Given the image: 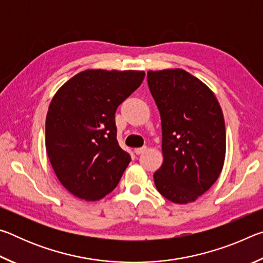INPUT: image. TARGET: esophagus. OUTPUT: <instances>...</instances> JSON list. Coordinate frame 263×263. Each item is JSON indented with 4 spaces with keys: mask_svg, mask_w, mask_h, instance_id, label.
<instances>
[{
    "mask_svg": "<svg viewBox=\"0 0 263 263\" xmlns=\"http://www.w3.org/2000/svg\"><path fill=\"white\" fill-rule=\"evenodd\" d=\"M147 149V147H146V146H144V147H139V148H135V153L137 154V155H139V154H142L145 152V151Z\"/></svg>",
    "mask_w": 263,
    "mask_h": 263,
    "instance_id": "1",
    "label": "esophagus"
}]
</instances>
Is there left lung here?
<instances>
[{
    "label": "left lung",
    "mask_w": 263,
    "mask_h": 263,
    "mask_svg": "<svg viewBox=\"0 0 263 263\" xmlns=\"http://www.w3.org/2000/svg\"><path fill=\"white\" fill-rule=\"evenodd\" d=\"M162 127L163 162L154 173L160 194L195 202L220 175L226 152L224 116L213 92L183 69L147 72Z\"/></svg>",
    "instance_id": "obj_1"
}]
</instances>
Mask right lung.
I'll return each instance as SVG.
<instances>
[{
  "label": "right lung",
  "mask_w": 263,
  "mask_h": 263,
  "mask_svg": "<svg viewBox=\"0 0 263 263\" xmlns=\"http://www.w3.org/2000/svg\"><path fill=\"white\" fill-rule=\"evenodd\" d=\"M144 78L141 70H83L52 99L46 152L70 194L99 201L117 186L131 157L118 145L115 114Z\"/></svg>",
  "instance_id": "obj_1"
}]
</instances>
